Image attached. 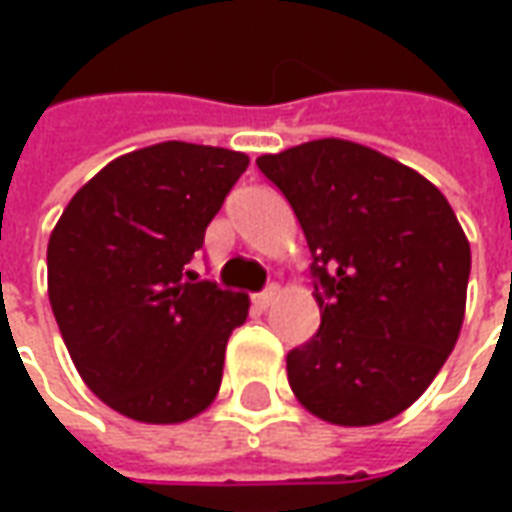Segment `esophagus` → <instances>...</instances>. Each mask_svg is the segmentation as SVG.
I'll list each match as a JSON object with an SVG mask.
<instances>
[{"instance_id":"1","label":"esophagus","mask_w":512,"mask_h":512,"mask_svg":"<svg viewBox=\"0 0 512 512\" xmlns=\"http://www.w3.org/2000/svg\"><path fill=\"white\" fill-rule=\"evenodd\" d=\"M274 299H277V285H271V288L255 293V304L260 310H266L268 304H274Z\"/></svg>"}]
</instances>
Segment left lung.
Returning <instances> with one entry per match:
<instances>
[{"label":"left lung","mask_w":512,"mask_h":512,"mask_svg":"<svg viewBox=\"0 0 512 512\" xmlns=\"http://www.w3.org/2000/svg\"><path fill=\"white\" fill-rule=\"evenodd\" d=\"M257 167L299 219L321 329L288 354L299 403L362 428L417 400L461 334L472 252L430 180L373 147L315 139Z\"/></svg>","instance_id":"1"}]
</instances>
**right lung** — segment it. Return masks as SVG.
<instances>
[{"label":"right lung","mask_w":512,"mask_h":512,"mask_svg":"<svg viewBox=\"0 0 512 512\" xmlns=\"http://www.w3.org/2000/svg\"><path fill=\"white\" fill-rule=\"evenodd\" d=\"M249 156L161 142L73 194L49 238V301L73 365L123 417L172 425L211 406L249 296L189 271Z\"/></svg>","instance_id":"1"}]
</instances>
